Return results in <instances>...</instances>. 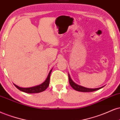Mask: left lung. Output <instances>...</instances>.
Instances as JSON below:
<instances>
[{"mask_svg": "<svg viewBox=\"0 0 120 120\" xmlns=\"http://www.w3.org/2000/svg\"><path fill=\"white\" fill-rule=\"evenodd\" d=\"M68 79H69V82H70V85L71 86L72 88L76 91H81V92H91V91L98 90H99L100 89L102 88L103 87L102 86V87H101V88H96V89L86 88H85V87L81 86H80L77 85L76 84H75V83L74 81L71 80V77H70V76L69 75V74H68Z\"/></svg>", "mask_w": 120, "mask_h": 120, "instance_id": "left-lung-1", "label": "left lung"}]
</instances>
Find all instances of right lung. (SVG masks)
<instances>
[{"instance_id": "obj_1", "label": "right lung", "mask_w": 120, "mask_h": 120, "mask_svg": "<svg viewBox=\"0 0 120 120\" xmlns=\"http://www.w3.org/2000/svg\"><path fill=\"white\" fill-rule=\"evenodd\" d=\"M51 72L52 70H50V72H49L48 76L45 81L39 85L35 86L34 87H31V88H23L18 86L17 85H15V84H14V85H15V86L18 89H19L20 91H22L25 93H38L42 92V91L46 90L48 87V86L49 85V81H50V76Z\"/></svg>"}]
</instances>
